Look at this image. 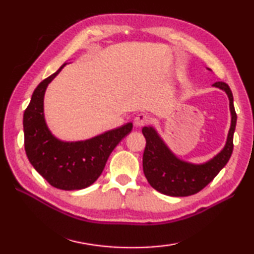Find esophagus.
Returning <instances> with one entry per match:
<instances>
[{
    "instance_id": "34e87169",
    "label": "esophagus",
    "mask_w": 254,
    "mask_h": 254,
    "mask_svg": "<svg viewBox=\"0 0 254 254\" xmlns=\"http://www.w3.org/2000/svg\"><path fill=\"white\" fill-rule=\"evenodd\" d=\"M150 115L144 114V113H140L139 115H136L134 119V126L135 127H143L145 124H148L150 122Z\"/></svg>"
}]
</instances>
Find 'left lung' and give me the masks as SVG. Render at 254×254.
Masks as SVG:
<instances>
[{
	"mask_svg": "<svg viewBox=\"0 0 254 254\" xmlns=\"http://www.w3.org/2000/svg\"><path fill=\"white\" fill-rule=\"evenodd\" d=\"M213 86L223 89L229 96L232 119L225 147L209 161L194 165L180 160L170 151L153 127L142 128L147 141L142 160L143 173L148 183L161 194L176 197L194 195L207 186L230 160L233 152V134L236 126L233 94L224 81H216Z\"/></svg>",
	"mask_w": 254,
	"mask_h": 254,
	"instance_id": "obj_1",
	"label": "left lung"
}]
</instances>
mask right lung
Listing matches in <instances>:
<instances>
[{"label":"right lung","mask_w":254,"mask_h":254,"mask_svg":"<svg viewBox=\"0 0 254 254\" xmlns=\"http://www.w3.org/2000/svg\"><path fill=\"white\" fill-rule=\"evenodd\" d=\"M67 63L41 81L32 94L23 114L24 149L33 168L51 186L64 190H76L91 186L100 177L111 152L132 131L127 123L92 139L64 142L53 135L44 115V96L48 84Z\"/></svg>","instance_id":"right-lung-1"}]
</instances>
